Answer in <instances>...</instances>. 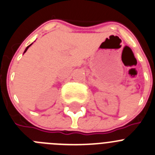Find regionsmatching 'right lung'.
Returning a JSON list of instances; mask_svg holds the SVG:
<instances>
[{"label":"right lung","mask_w":155,"mask_h":155,"mask_svg":"<svg viewBox=\"0 0 155 155\" xmlns=\"http://www.w3.org/2000/svg\"><path fill=\"white\" fill-rule=\"evenodd\" d=\"M31 45H32V44H31V45H28V47H27V48H25V51H24V53H25V52H26V51H27V50H28V48H29V47H30V46H31Z\"/></svg>","instance_id":"obj_1"}]
</instances>
